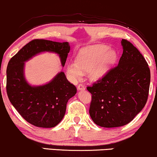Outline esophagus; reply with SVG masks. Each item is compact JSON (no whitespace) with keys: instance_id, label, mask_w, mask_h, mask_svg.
I'll return each instance as SVG.
<instances>
[{"instance_id":"1","label":"esophagus","mask_w":157,"mask_h":157,"mask_svg":"<svg viewBox=\"0 0 157 157\" xmlns=\"http://www.w3.org/2000/svg\"><path fill=\"white\" fill-rule=\"evenodd\" d=\"M85 89V86L82 84L78 85V86H77V90H84Z\"/></svg>"}]
</instances>
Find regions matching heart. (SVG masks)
<instances>
[{
	"instance_id": "1",
	"label": "heart",
	"mask_w": 157,
	"mask_h": 157,
	"mask_svg": "<svg viewBox=\"0 0 157 157\" xmlns=\"http://www.w3.org/2000/svg\"><path fill=\"white\" fill-rule=\"evenodd\" d=\"M117 52L106 45H95L84 48L76 61L67 64V72L72 80L80 79L88 72L89 80L97 82L104 77L117 60Z\"/></svg>"
}]
</instances>
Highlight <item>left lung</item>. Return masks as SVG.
Returning a JSON list of instances; mask_svg holds the SVG:
<instances>
[{
  "mask_svg": "<svg viewBox=\"0 0 157 157\" xmlns=\"http://www.w3.org/2000/svg\"><path fill=\"white\" fill-rule=\"evenodd\" d=\"M123 53L117 66L87 90L92 94L89 113L103 128L128 124L143 109L149 90L148 65L140 51L129 41H121Z\"/></svg>",
  "mask_w": 157,
  "mask_h": 157,
  "instance_id": "left-lung-1",
  "label": "left lung"
}]
</instances>
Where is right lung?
Returning a JSON list of instances; mask_svg holds the SVG:
<instances>
[{
    "instance_id": "obj_1",
    "label": "right lung",
    "mask_w": 157,
    "mask_h": 157,
    "mask_svg": "<svg viewBox=\"0 0 157 157\" xmlns=\"http://www.w3.org/2000/svg\"><path fill=\"white\" fill-rule=\"evenodd\" d=\"M70 46L67 42L33 40L9 61L6 70V91L11 104L29 123L39 128H53L62 120L69 99L77 88L67 80L64 72L50 82L32 85L25 75V62L43 52L56 53L64 67Z\"/></svg>"
}]
</instances>
